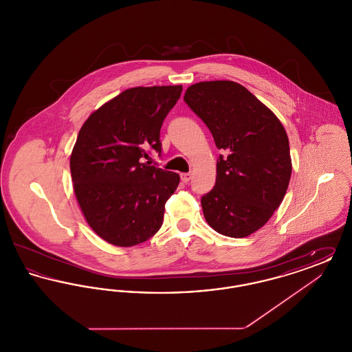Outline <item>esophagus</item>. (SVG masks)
<instances>
[{"label": "esophagus", "mask_w": 352, "mask_h": 352, "mask_svg": "<svg viewBox=\"0 0 352 352\" xmlns=\"http://www.w3.org/2000/svg\"><path fill=\"white\" fill-rule=\"evenodd\" d=\"M181 179H182V182H184V184H187V182L191 179V174H190V173H184V174H181Z\"/></svg>", "instance_id": "1"}]
</instances>
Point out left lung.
<instances>
[{
	"instance_id": "1",
	"label": "left lung",
	"mask_w": 352,
	"mask_h": 352,
	"mask_svg": "<svg viewBox=\"0 0 352 352\" xmlns=\"http://www.w3.org/2000/svg\"><path fill=\"white\" fill-rule=\"evenodd\" d=\"M184 100L224 151L217 182L201 198L208 226L241 239L260 230L284 199L292 158L284 125L241 84L231 80L190 85Z\"/></svg>"
}]
</instances>
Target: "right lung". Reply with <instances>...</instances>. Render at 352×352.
<instances>
[{
    "mask_svg": "<svg viewBox=\"0 0 352 352\" xmlns=\"http://www.w3.org/2000/svg\"><path fill=\"white\" fill-rule=\"evenodd\" d=\"M182 85L125 89L84 121L69 157L74 192L88 226L116 247H133L161 228L177 173L144 161L161 151L162 121Z\"/></svg>",
    "mask_w": 352,
    "mask_h": 352,
    "instance_id": "add662e5",
    "label": "right lung"
}]
</instances>
